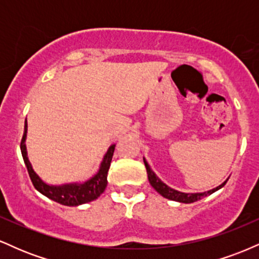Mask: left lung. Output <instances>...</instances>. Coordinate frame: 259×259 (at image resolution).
<instances>
[{"instance_id": "8db88e82", "label": "left lung", "mask_w": 259, "mask_h": 259, "mask_svg": "<svg viewBox=\"0 0 259 259\" xmlns=\"http://www.w3.org/2000/svg\"><path fill=\"white\" fill-rule=\"evenodd\" d=\"M144 163H145V167H146L148 181H150L151 186H152L159 195H162L163 197L168 198V200H171V201L181 202V203H192V202H196V201L201 200V198L206 197L207 195H210V194H213V192L218 191L219 189H222V187L227 184V181L229 179L228 178L224 183L221 184L219 186L214 187V189L209 190V191L195 192V194H190V192H181V191H178V190L171 189V187L168 186L167 184L163 183V181L160 180L156 174H154V171L151 169L150 165H148L147 160L145 159V157H144Z\"/></svg>"}]
</instances>
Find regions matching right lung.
I'll return each instance as SVG.
<instances>
[{
	"label": "right lung",
	"mask_w": 259,
	"mask_h": 259,
	"mask_svg": "<svg viewBox=\"0 0 259 259\" xmlns=\"http://www.w3.org/2000/svg\"><path fill=\"white\" fill-rule=\"evenodd\" d=\"M26 133H28V123L24 124V134H23L22 142H20V151H22L23 159L28 169L29 177L32 181V185L40 194L46 196L50 200L58 202L63 206H79V204L88 203L96 198H99L107 187V174H108L109 165H111L113 153H114L115 145L113 144L109 146L107 152L103 156L102 162H101L97 173L88 179L84 183H69L62 184V185H50L45 183L36 171L32 168L30 160L28 157V151H26Z\"/></svg>",
	"instance_id": "obj_1"
}]
</instances>
